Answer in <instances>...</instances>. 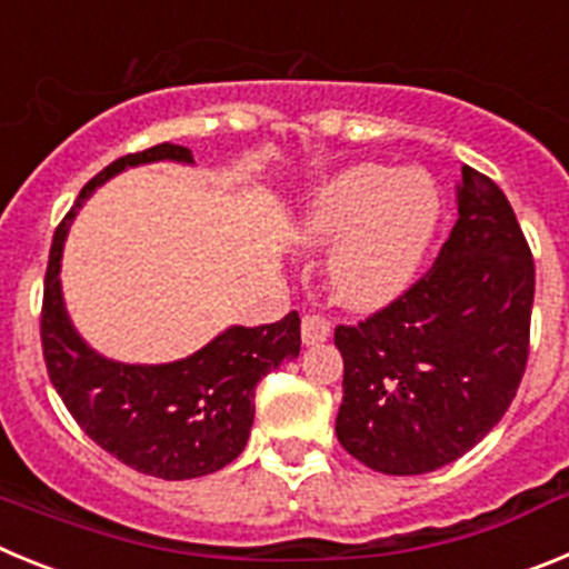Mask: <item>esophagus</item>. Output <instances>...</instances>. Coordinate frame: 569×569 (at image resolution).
I'll return each instance as SVG.
<instances>
[{
	"label": "esophagus",
	"instance_id": "34e87169",
	"mask_svg": "<svg viewBox=\"0 0 569 569\" xmlns=\"http://www.w3.org/2000/svg\"><path fill=\"white\" fill-rule=\"evenodd\" d=\"M330 321L321 319V316H305L301 319V341L305 345H321V341H328L330 336Z\"/></svg>",
	"mask_w": 569,
	"mask_h": 569
}]
</instances>
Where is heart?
Wrapping results in <instances>:
<instances>
[{
	"mask_svg": "<svg viewBox=\"0 0 569 569\" xmlns=\"http://www.w3.org/2000/svg\"><path fill=\"white\" fill-rule=\"evenodd\" d=\"M439 222V193L425 173L356 164L321 184L301 239L330 248L328 288L341 305L373 310L413 281Z\"/></svg>",
	"mask_w": 569,
	"mask_h": 569,
	"instance_id": "obj_1",
	"label": "heart"
}]
</instances>
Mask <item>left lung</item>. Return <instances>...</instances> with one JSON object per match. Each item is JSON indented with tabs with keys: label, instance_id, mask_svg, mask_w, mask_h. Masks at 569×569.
Segmentation results:
<instances>
[{
	"label": "left lung",
	"instance_id": "8db88e82",
	"mask_svg": "<svg viewBox=\"0 0 569 569\" xmlns=\"http://www.w3.org/2000/svg\"><path fill=\"white\" fill-rule=\"evenodd\" d=\"M459 219L413 288L336 328L345 396L336 436L387 476L461 459L507 413L530 353L536 264L507 196L461 168Z\"/></svg>",
	"mask_w": 569,
	"mask_h": 569
}]
</instances>
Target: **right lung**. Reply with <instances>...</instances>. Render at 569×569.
<instances>
[{"label":"right lung","mask_w":569,"mask_h":569,"mask_svg":"<svg viewBox=\"0 0 569 569\" xmlns=\"http://www.w3.org/2000/svg\"><path fill=\"white\" fill-rule=\"evenodd\" d=\"M150 162L193 164L182 144L128 153L97 173L79 193L50 244L42 301V353L68 413L113 459L144 476L182 481L222 470L244 450L253 427V396L270 370L299 356L301 319L233 325L193 356L168 365H124L97 353L77 333L62 299V250L73 216L99 184Z\"/></svg>","instance_id":"obj_1"}]
</instances>
